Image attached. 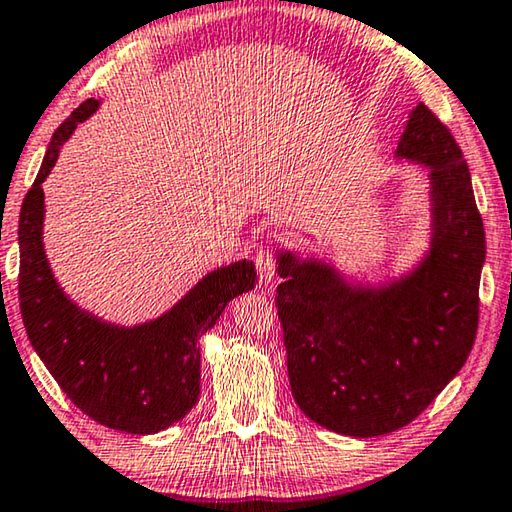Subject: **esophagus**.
Segmentation results:
<instances>
[{
  "mask_svg": "<svg viewBox=\"0 0 512 512\" xmlns=\"http://www.w3.org/2000/svg\"><path fill=\"white\" fill-rule=\"evenodd\" d=\"M255 266H257V273H259V282H262V284L273 282L275 268H277V257H275L271 246H264V248L257 250Z\"/></svg>",
  "mask_w": 512,
  "mask_h": 512,
  "instance_id": "34e87169",
  "label": "esophagus"
}]
</instances>
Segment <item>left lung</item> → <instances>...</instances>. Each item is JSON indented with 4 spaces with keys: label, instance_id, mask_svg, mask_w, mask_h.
<instances>
[{
    "label": "left lung",
    "instance_id": "8db88e82",
    "mask_svg": "<svg viewBox=\"0 0 512 512\" xmlns=\"http://www.w3.org/2000/svg\"><path fill=\"white\" fill-rule=\"evenodd\" d=\"M397 158L431 171V250L411 275L379 289L350 287L325 264L277 257L293 400L320 427L357 438L418 418L463 368L479 327L485 232L461 146L420 103Z\"/></svg>",
    "mask_w": 512,
    "mask_h": 512
}]
</instances>
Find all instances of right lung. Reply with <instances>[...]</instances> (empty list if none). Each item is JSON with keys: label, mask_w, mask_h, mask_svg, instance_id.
I'll use <instances>...</instances> for the list:
<instances>
[{"label": "right lung", "mask_w": 512, "mask_h": 512, "mask_svg": "<svg viewBox=\"0 0 512 512\" xmlns=\"http://www.w3.org/2000/svg\"><path fill=\"white\" fill-rule=\"evenodd\" d=\"M99 101L88 99L58 126L20 212V311L29 341L63 393L94 422L126 433H158L194 409L201 393L198 339L239 293L255 287V264L205 275L167 314L137 327L90 316L58 287L42 246L45 192L60 146Z\"/></svg>", "instance_id": "1"}]
</instances>
